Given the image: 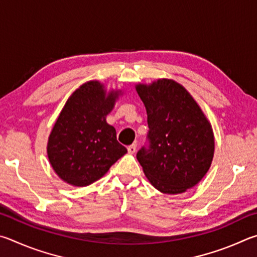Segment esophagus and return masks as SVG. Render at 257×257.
<instances>
[{"label": "esophagus", "mask_w": 257, "mask_h": 257, "mask_svg": "<svg viewBox=\"0 0 257 257\" xmlns=\"http://www.w3.org/2000/svg\"><path fill=\"white\" fill-rule=\"evenodd\" d=\"M127 150H128L130 154H136V151H137V145H136V143H133V145L128 146L127 147Z\"/></svg>", "instance_id": "34e87169"}]
</instances>
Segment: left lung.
Segmentation results:
<instances>
[{
  "label": "left lung",
  "instance_id": "left-lung-1",
  "mask_svg": "<svg viewBox=\"0 0 257 257\" xmlns=\"http://www.w3.org/2000/svg\"><path fill=\"white\" fill-rule=\"evenodd\" d=\"M148 115V142L137 154L143 172L157 190L179 194L205 176L212 163L214 137L203 111L187 90L160 79L138 84Z\"/></svg>",
  "mask_w": 257,
  "mask_h": 257
}]
</instances>
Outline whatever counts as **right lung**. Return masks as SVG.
Segmentation results:
<instances>
[{
    "label": "right lung",
    "instance_id": "obj_1",
    "mask_svg": "<svg viewBox=\"0 0 257 257\" xmlns=\"http://www.w3.org/2000/svg\"><path fill=\"white\" fill-rule=\"evenodd\" d=\"M118 91L108 92L90 81L75 90L61 111L48 139L47 155L53 169L73 186L98 181L127 150L117 141L106 116Z\"/></svg>",
    "mask_w": 257,
    "mask_h": 257
}]
</instances>
